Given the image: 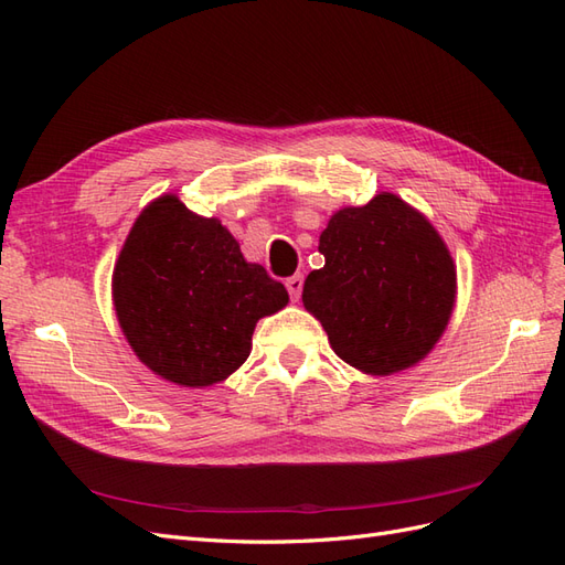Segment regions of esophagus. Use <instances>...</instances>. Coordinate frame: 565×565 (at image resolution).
<instances>
[{
	"label": "esophagus",
	"instance_id": "34e87169",
	"mask_svg": "<svg viewBox=\"0 0 565 565\" xmlns=\"http://www.w3.org/2000/svg\"><path fill=\"white\" fill-rule=\"evenodd\" d=\"M287 292H289V297H292V301H299V297H301V289H303V276H292V278H287Z\"/></svg>",
	"mask_w": 565,
	"mask_h": 565
}]
</instances>
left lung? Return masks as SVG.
Here are the masks:
<instances>
[{"mask_svg": "<svg viewBox=\"0 0 565 565\" xmlns=\"http://www.w3.org/2000/svg\"><path fill=\"white\" fill-rule=\"evenodd\" d=\"M318 252L324 266L309 273L301 299L341 361L391 374L434 349L452 313L457 273L429 218L382 193L332 214Z\"/></svg>", "mask_w": 565, "mask_h": 565, "instance_id": "obj_1", "label": "left lung"}]
</instances>
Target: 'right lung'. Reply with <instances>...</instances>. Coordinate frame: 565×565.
<instances>
[{
    "label": "right lung",
    "mask_w": 565,
    "mask_h": 565,
    "mask_svg": "<svg viewBox=\"0 0 565 565\" xmlns=\"http://www.w3.org/2000/svg\"><path fill=\"white\" fill-rule=\"evenodd\" d=\"M113 301L139 361L167 382L200 388L247 361L256 320L289 297L264 266L245 262L218 218L162 195L134 221L113 270Z\"/></svg>",
    "instance_id": "obj_1"
}]
</instances>
